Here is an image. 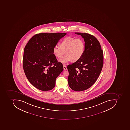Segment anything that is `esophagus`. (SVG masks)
I'll return each mask as SVG.
<instances>
[{
  "label": "esophagus",
  "instance_id": "esophagus-1",
  "mask_svg": "<svg viewBox=\"0 0 130 130\" xmlns=\"http://www.w3.org/2000/svg\"><path fill=\"white\" fill-rule=\"evenodd\" d=\"M63 68H64V70H65V71L67 70V67H66V66L65 65H63Z\"/></svg>",
  "mask_w": 130,
  "mask_h": 130
}]
</instances>
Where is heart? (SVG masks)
Returning <instances> with one entry per match:
<instances>
[{"label":"heart","instance_id":"1","mask_svg":"<svg viewBox=\"0 0 130 130\" xmlns=\"http://www.w3.org/2000/svg\"><path fill=\"white\" fill-rule=\"evenodd\" d=\"M60 45H55L53 48L54 55L60 58V62L63 64L72 61L76 62L80 59L83 55L85 49V42L80 38L67 37L61 41Z\"/></svg>","mask_w":130,"mask_h":130}]
</instances>
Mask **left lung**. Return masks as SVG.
I'll list each match as a JSON object with an SVG mask.
<instances>
[{
  "label": "left lung",
  "instance_id": "8db88e82",
  "mask_svg": "<svg viewBox=\"0 0 130 130\" xmlns=\"http://www.w3.org/2000/svg\"><path fill=\"white\" fill-rule=\"evenodd\" d=\"M85 41L84 53L81 58L67 66L68 84L74 91H81L90 88L100 75L104 64V56L97 39L88 33L75 32Z\"/></svg>",
  "mask_w": 130,
  "mask_h": 130
}]
</instances>
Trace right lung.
Returning <instances> with one entry per match:
<instances>
[{"mask_svg":"<svg viewBox=\"0 0 130 130\" xmlns=\"http://www.w3.org/2000/svg\"><path fill=\"white\" fill-rule=\"evenodd\" d=\"M66 33L37 34L24 48L23 68L27 79L35 88L42 91L53 89L57 77L63 71L53 53L54 46Z\"/></svg>","mask_w":130,"mask_h":130,"instance_id":"add662e5","label":"right lung"}]
</instances>
